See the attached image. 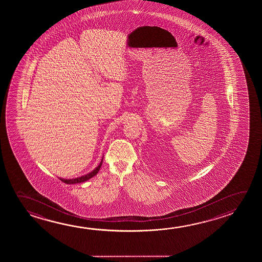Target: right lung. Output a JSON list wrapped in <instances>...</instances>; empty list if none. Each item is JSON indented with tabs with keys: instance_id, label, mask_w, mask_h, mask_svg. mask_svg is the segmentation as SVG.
<instances>
[{
	"instance_id": "add662e5",
	"label": "right lung",
	"mask_w": 262,
	"mask_h": 262,
	"mask_svg": "<svg viewBox=\"0 0 262 262\" xmlns=\"http://www.w3.org/2000/svg\"><path fill=\"white\" fill-rule=\"evenodd\" d=\"M102 162H103V157H102V160H101V162L99 163V165H98L97 167L95 168L93 171H91V172H89V173H86L85 176H79V177H77V178H72V179H64V178H60V177H58V178H59L62 182H64L66 184H69V185L79 184V183L86 182V181L90 180V178H92L93 176H96V174L99 172V169H100L101 165H102Z\"/></svg>"
}]
</instances>
